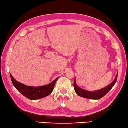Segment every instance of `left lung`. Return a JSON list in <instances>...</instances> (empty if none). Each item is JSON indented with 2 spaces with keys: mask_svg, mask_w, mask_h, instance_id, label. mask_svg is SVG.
I'll return each instance as SVG.
<instances>
[{
  "mask_svg": "<svg viewBox=\"0 0 128 128\" xmlns=\"http://www.w3.org/2000/svg\"><path fill=\"white\" fill-rule=\"evenodd\" d=\"M117 78L118 74L116 76L115 79L114 80V82H111L109 86H106V88H103L102 89H100V90L95 92H89L80 88V87L76 85L75 79L74 80V87L75 92L76 93L78 96H80V97L86 98H88V99L99 100L106 95V94L111 90V88H112L114 85L116 83V80H117Z\"/></svg>",
  "mask_w": 128,
  "mask_h": 128,
  "instance_id": "8db88e82",
  "label": "left lung"
}]
</instances>
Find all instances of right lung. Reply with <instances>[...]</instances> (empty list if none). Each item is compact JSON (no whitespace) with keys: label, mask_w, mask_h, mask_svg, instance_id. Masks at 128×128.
I'll use <instances>...</instances> for the list:
<instances>
[{"label":"right lung","mask_w":128,"mask_h":128,"mask_svg":"<svg viewBox=\"0 0 128 128\" xmlns=\"http://www.w3.org/2000/svg\"><path fill=\"white\" fill-rule=\"evenodd\" d=\"M10 76L12 84L17 90L24 97L31 100L40 99L49 96L52 92L56 82L58 79V78H56L54 80L46 86L35 87L27 86L15 80L11 74Z\"/></svg>","instance_id":"obj_1"}]
</instances>
